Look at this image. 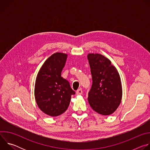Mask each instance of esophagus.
<instances>
[{
  "instance_id": "obj_1",
  "label": "esophagus",
  "mask_w": 150,
  "mask_h": 150,
  "mask_svg": "<svg viewBox=\"0 0 150 150\" xmlns=\"http://www.w3.org/2000/svg\"><path fill=\"white\" fill-rule=\"evenodd\" d=\"M76 93L77 95H81L82 94V90L81 89H78L76 91Z\"/></svg>"
}]
</instances>
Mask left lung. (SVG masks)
I'll use <instances>...</instances> for the list:
<instances>
[{
	"label": "left lung",
	"instance_id": "left-lung-1",
	"mask_svg": "<svg viewBox=\"0 0 150 150\" xmlns=\"http://www.w3.org/2000/svg\"><path fill=\"white\" fill-rule=\"evenodd\" d=\"M93 84L88 100L98 113L108 116L114 113L120 104L122 88L120 75L110 60L98 53L87 56Z\"/></svg>",
	"mask_w": 150,
	"mask_h": 150
}]
</instances>
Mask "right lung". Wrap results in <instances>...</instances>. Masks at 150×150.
<instances>
[{"instance_id": "1", "label": "right lung", "mask_w": 150, "mask_h": 150, "mask_svg": "<svg viewBox=\"0 0 150 150\" xmlns=\"http://www.w3.org/2000/svg\"><path fill=\"white\" fill-rule=\"evenodd\" d=\"M67 56L63 53L53 54L45 62L35 80L36 103L42 112L50 116H57L65 112L71 96L75 94L69 82L61 76Z\"/></svg>"}]
</instances>
